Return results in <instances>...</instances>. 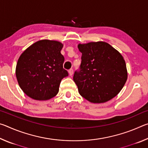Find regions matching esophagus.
Masks as SVG:
<instances>
[{
    "mask_svg": "<svg viewBox=\"0 0 148 148\" xmlns=\"http://www.w3.org/2000/svg\"><path fill=\"white\" fill-rule=\"evenodd\" d=\"M69 75L70 76H72V74H74V71H73V69H70L69 71Z\"/></svg>",
    "mask_w": 148,
    "mask_h": 148,
    "instance_id": "esophagus-1",
    "label": "esophagus"
}]
</instances>
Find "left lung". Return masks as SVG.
I'll use <instances>...</instances> for the list:
<instances>
[{
	"label": "left lung",
	"mask_w": 148,
	"mask_h": 148,
	"mask_svg": "<svg viewBox=\"0 0 148 148\" xmlns=\"http://www.w3.org/2000/svg\"><path fill=\"white\" fill-rule=\"evenodd\" d=\"M82 53L80 71L73 79L82 97L92 103H103L121 91L127 79L123 57L105 42L77 45Z\"/></svg>",
	"instance_id": "left-lung-1"
}]
</instances>
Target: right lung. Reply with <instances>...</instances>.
Wrapping results in <instances>:
<instances>
[{"instance_id": "right-lung-1", "label": "right lung", "mask_w": 148, "mask_h": 148, "mask_svg": "<svg viewBox=\"0 0 148 148\" xmlns=\"http://www.w3.org/2000/svg\"><path fill=\"white\" fill-rule=\"evenodd\" d=\"M61 42L41 40L21 53L16 75L19 87L27 96L37 101H47L58 93L59 85L69 76L63 69Z\"/></svg>"}]
</instances>
